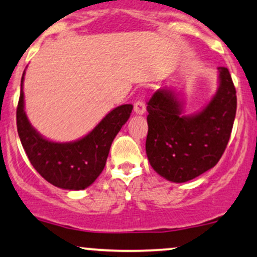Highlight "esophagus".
I'll use <instances>...</instances> for the list:
<instances>
[{"instance_id":"obj_1","label":"esophagus","mask_w":257,"mask_h":257,"mask_svg":"<svg viewBox=\"0 0 257 257\" xmlns=\"http://www.w3.org/2000/svg\"><path fill=\"white\" fill-rule=\"evenodd\" d=\"M134 112L137 114H144L146 112V105L143 99H139L134 104Z\"/></svg>"}]
</instances>
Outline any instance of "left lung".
<instances>
[{"label":"left lung","mask_w":257,"mask_h":257,"mask_svg":"<svg viewBox=\"0 0 257 257\" xmlns=\"http://www.w3.org/2000/svg\"><path fill=\"white\" fill-rule=\"evenodd\" d=\"M219 88L203 110L184 114L175 88L158 89L147 102L146 155L159 175L172 182L190 181L216 166L225 152L237 111V95L226 67Z\"/></svg>","instance_id":"8db88e82"}]
</instances>
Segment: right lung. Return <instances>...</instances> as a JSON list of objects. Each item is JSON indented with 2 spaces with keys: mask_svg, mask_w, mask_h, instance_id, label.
<instances>
[{
  "mask_svg": "<svg viewBox=\"0 0 257 257\" xmlns=\"http://www.w3.org/2000/svg\"><path fill=\"white\" fill-rule=\"evenodd\" d=\"M22 89L17 107V128L26 156L49 184L64 190H84L95 181L106 164L113 139L131 117L133 105H120L100 120L83 138L71 143H54L43 138L29 122Z\"/></svg>",
  "mask_w": 257,
  "mask_h": 257,
  "instance_id": "right-lung-1",
  "label": "right lung"
}]
</instances>
